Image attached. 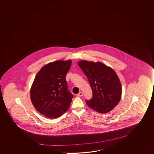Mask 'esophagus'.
Returning a JSON list of instances; mask_svg holds the SVG:
<instances>
[{"mask_svg": "<svg viewBox=\"0 0 154 154\" xmlns=\"http://www.w3.org/2000/svg\"><path fill=\"white\" fill-rule=\"evenodd\" d=\"M83 94L82 92H79L78 94H77V96H78V97H82V96H83Z\"/></svg>", "mask_w": 154, "mask_h": 154, "instance_id": "esophagus-1", "label": "esophagus"}]
</instances>
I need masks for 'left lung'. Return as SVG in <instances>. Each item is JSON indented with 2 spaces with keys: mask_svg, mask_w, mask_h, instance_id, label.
<instances>
[{
  "mask_svg": "<svg viewBox=\"0 0 154 154\" xmlns=\"http://www.w3.org/2000/svg\"><path fill=\"white\" fill-rule=\"evenodd\" d=\"M93 93L87 105L99 113H106L118 104L122 94L121 82L113 69L100 62L79 61Z\"/></svg>",
  "mask_w": 154,
  "mask_h": 154,
  "instance_id": "left-lung-1",
  "label": "left lung"
}]
</instances>
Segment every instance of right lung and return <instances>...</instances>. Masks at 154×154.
<instances>
[{
    "mask_svg": "<svg viewBox=\"0 0 154 154\" xmlns=\"http://www.w3.org/2000/svg\"><path fill=\"white\" fill-rule=\"evenodd\" d=\"M72 61L58 60L42 66L36 74L30 90L35 109L49 119L62 116L70 106L73 95L68 91L66 76Z\"/></svg>",
    "mask_w": 154,
    "mask_h": 154,
    "instance_id": "1",
    "label": "right lung"
}]
</instances>
